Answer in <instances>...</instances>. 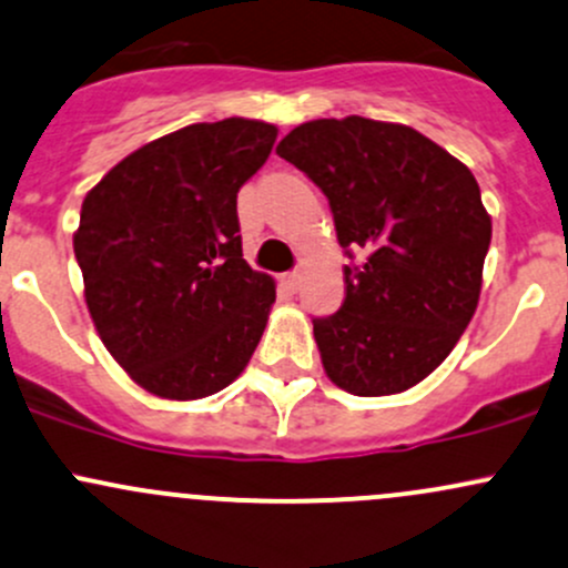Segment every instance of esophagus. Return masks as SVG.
<instances>
[{
    "mask_svg": "<svg viewBox=\"0 0 568 568\" xmlns=\"http://www.w3.org/2000/svg\"><path fill=\"white\" fill-rule=\"evenodd\" d=\"M280 280H283V285L288 291L300 288V272H288V274H283V277H280Z\"/></svg>",
    "mask_w": 568,
    "mask_h": 568,
    "instance_id": "1",
    "label": "esophagus"
}]
</instances>
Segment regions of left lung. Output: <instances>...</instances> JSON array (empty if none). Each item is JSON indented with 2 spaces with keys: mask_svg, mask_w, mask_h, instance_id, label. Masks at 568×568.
<instances>
[{
  "mask_svg": "<svg viewBox=\"0 0 568 568\" xmlns=\"http://www.w3.org/2000/svg\"><path fill=\"white\" fill-rule=\"evenodd\" d=\"M277 154L329 199L345 266V302L313 321L334 386L356 397L399 394L457 345L481 294L493 220L468 165L408 124L313 119Z\"/></svg>",
  "mask_w": 568,
  "mask_h": 568,
  "instance_id": "obj_1",
  "label": "left lung"
}]
</instances>
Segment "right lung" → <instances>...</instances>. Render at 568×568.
Returning a JSON list of instances; mask_svg holds the SVG:
<instances>
[{
    "instance_id": "right-lung-1",
    "label": "right lung",
    "mask_w": 568,
    "mask_h": 568,
    "mask_svg": "<svg viewBox=\"0 0 568 568\" xmlns=\"http://www.w3.org/2000/svg\"><path fill=\"white\" fill-rule=\"evenodd\" d=\"M274 139L261 119L187 124L143 143L83 199L73 250L89 315L154 397L225 389L266 329L274 280L242 258L236 193Z\"/></svg>"
}]
</instances>
